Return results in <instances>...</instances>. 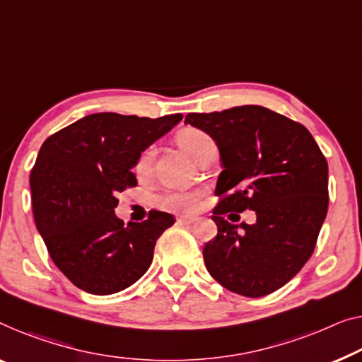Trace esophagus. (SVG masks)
<instances>
[{
  "label": "esophagus",
  "instance_id": "34e87169",
  "mask_svg": "<svg viewBox=\"0 0 362 362\" xmlns=\"http://www.w3.org/2000/svg\"><path fill=\"white\" fill-rule=\"evenodd\" d=\"M177 221H179L180 224H193L197 221V218L195 216H179Z\"/></svg>",
  "mask_w": 362,
  "mask_h": 362
}]
</instances>
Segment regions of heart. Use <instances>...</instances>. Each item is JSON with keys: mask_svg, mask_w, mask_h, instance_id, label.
I'll list each match as a JSON object with an SVG mask.
<instances>
[{"mask_svg": "<svg viewBox=\"0 0 362 362\" xmlns=\"http://www.w3.org/2000/svg\"><path fill=\"white\" fill-rule=\"evenodd\" d=\"M175 139H177V144H179V146L185 151L188 156H192L193 159L197 158L199 151L206 146V144L213 141L206 133L193 127L182 128L180 132L177 133ZM153 159H154V148L151 146L146 151H143L141 156L138 158L136 165H134V172H136L138 175L148 174L151 169V164H153ZM198 199H199L198 192H172L163 198V206L165 209H172V211H192V209L197 208Z\"/></svg>", "mask_w": 362, "mask_h": 362, "instance_id": "1", "label": "heart"}]
</instances>
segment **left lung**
Listing matches in <instances>:
<instances>
[{
  "label": "left lung",
  "mask_w": 362,
  "mask_h": 362,
  "mask_svg": "<svg viewBox=\"0 0 362 362\" xmlns=\"http://www.w3.org/2000/svg\"><path fill=\"white\" fill-rule=\"evenodd\" d=\"M185 123L218 144L223 172L213 209L218 235L203 249L209 274L226 289L262 298L294 278L315 249L328 209V164L300 123L260 105L188 113ZM245 209L255 225L225 219Z\"/></svg>",
  "instance_id": "left-lung-1"
}]
</instances>
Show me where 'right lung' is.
Listing matches in <instances>:
<instances>
[{"label": "right lung", "mask_w": 362, "mask_h": 362, "mask_svg": "<svg viewBox=\"0 0 362 362\" xmlns=\"http://www.w3.org/2000/svg\"><path fill=\"white\" fill-rule=\"evenodd\" d=\"M182 113L160 118L100 112L45 139L30 172L32 208L52 260L76 288L107 296L136 283L174 216L143 223L117 218V193L136 185L132 169Z\"/></svg>", "instance_id": "right-lung-1"}]
</instances>
